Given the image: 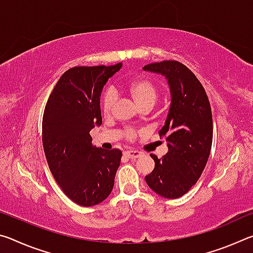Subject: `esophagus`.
I'll use <instances>...</instances> for the list:
<instances>
[{"label":"esophagus","instance_id":"1","mask_svg":"<svg viewBox=\"0 0 253 253\" xmlns=\"http://www.w3.org/2000/svg\"><path fill=\"white\" fill-rule=\"evenodd\" d=\"M125 155L128 158H131V160H135V158H138L140 155H142V153L138 152V151H127L125 152Z\"/></svg>","mask_w":253,"mask_h":253}]
</instances>
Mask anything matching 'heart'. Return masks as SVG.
I'll list each match as a JSON object with an SVG mask.
<instances>
[{
    "label": "heart",
    "mask_w": 253,
    "mask_h": 253,
    "mask_svg": "<svg viewBox=\"0 0 253 253\" xmlns=\"http://www.w3.org/2000/svg\"><path fill=\"white\" fill-rule=\"evenodd\" d=\"M127 92L132 98L140 108L145 106H154L157 99V89L152 81L147 79H137L128 84L126 88ZM117 101L116 89L110 87L106 89L101 96V109L105 116H110L113 114L114 107ZM124 136L126 139L132 140L136 138L137 132L132 128H126L124 130Z\"/></svg>",
    "instance_id": "b5f03b06"
}]
</instances>
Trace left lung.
Here are the masks:
<instances>
[{
	"label": "left lung",
	"mask_w": 253,
	"mask_h": 253,
	"mask_svg": "<svg viewBox=\"0 0 253 253\" xmlns=\"http://www.w3.org/2000/svg\"><path fill=\"white\" fill-rule=\"evenodd\" d=\"M143 69L165 77L170 89V107L160 130L169 152L162 158L151 154L153 172L147 185L166 199H178L198 182L212 146V111L202 84L183 63L175 60L149 63Z\"/></svg>",
	"instance_id": "obj_1"
}]
</instances>
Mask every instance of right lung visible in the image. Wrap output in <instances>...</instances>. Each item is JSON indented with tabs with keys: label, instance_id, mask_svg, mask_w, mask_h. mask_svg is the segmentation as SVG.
<instances>
[{
	"label": "right lung",
	"instance_id": "1",
	"mask_svg": "<svg viewBox=\"0 0 253 253\" xmlns=\"http://www.w3.org/2000/svg\"><path fill=\"white\" fill-rule=\"evenodd\" d=\"M122 66L71 68L46 101L42 119L46 162L63 193L81 207L108 198L121 165L122 152L92 146L89 132L101 125V90Z\"/></svg>",
	"mask_w": 253,
	"mask_h": 253
}]
</instances>
